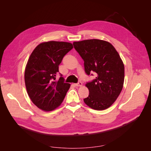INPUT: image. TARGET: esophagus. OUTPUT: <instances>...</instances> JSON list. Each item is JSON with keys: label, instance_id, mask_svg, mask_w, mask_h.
I'll return each mask as SVG.
<instances>
[{"label": "esophagus", "instance_id": "1", "mask_svg": "<svg viewBox=\"0 0 151 151\" xmlns=\"http://www.w3.org/2000/svg\"><path fill=\"white\" fill-rule=\"evenodd\" d=\"M82 85H83V84H82V83H81V81H79L77 83L74 84L75 86H82Z\"/></svg>", "mask_w": 151, "mask_h": 151}]
</instances>
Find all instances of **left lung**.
Returning <instances> with one entry per match:
<instances>
[{
    "label": "left lung",
    "instance_id": "obj_1",
    "mask_svg": "<svg viewBox=\"0 0 151 151\" xmlns=\"http://www.w3.org/2000/svg\"><path fill=\"white\" fill-rule=\"evenodd\" d=\"M84 60L87 75L96 78L86 83L89 94L84 99L88 106L96 110L107 109L116 101L124 82V65L115 48L106 41L92 39L73 43Z\"/></svg>",
    "mask_w": 151,
    "mask_h": 151
}]
</instances>
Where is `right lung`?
<instances>
[{
	"instance_id": "add662e5",
	"label": "right lung",
	"mask_w": 151,
	"mask_h": 151,
	"mask_svg": "<svg viewBox=\"0 0 151 151\" xmlns=\"http://www.w3.org/2000/svg\"><path fill=\"white\" fill-rule=\"evenodd\" d=\"M73 48L72 44L63 42L40 43L31 54L26 67L24 81L29 97L43 111H52L60 106L70 84L65 83L58 65L65 55Z\"/></svg>"
}]
</instances>
